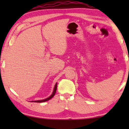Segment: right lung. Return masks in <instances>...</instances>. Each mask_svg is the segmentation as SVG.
<instances>
[{
	"mask_svg": "<svg viewBox=\"0 0 129 129\" xmlns=\"http://www.w3.org/2000/svg\"><path fill=\"white\" fill-rule=\"evenodd\" d=\"M56 90H57V83H56L55 84V86H54V90L53 91L52 95L50 97H49L47 99H45L44 100H37V101H31L32 102H36V103H42V102H46L47 100H50L52 99L53 97L54 96V94H55V93L56 92Z\"/></svg>",
	"mask_w": 129,
	"mask_h": 129,
	"instance_id": "add662e5",
	"label": "right lung"
}]
</instances>
